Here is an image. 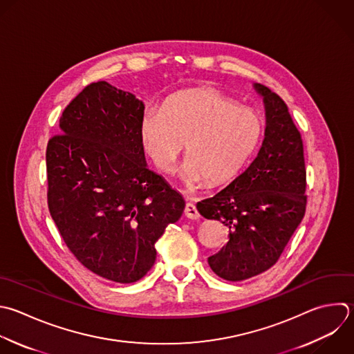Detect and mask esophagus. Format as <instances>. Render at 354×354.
<instances>
[{
	"label": "esophagus",
	"mask_w": 354,
	"mask_h": 354,
	"mask_svg": "<svg viewBox=\"0 0 354 354\" xmlns=\"http://www.w3.org/2000/svg\"><path fill=\"white\" fill-rule=\"evenodd\" d=\"M184 214H185V217H188V218H191V220L199 218V212H198V209H196V206H195L194 203H187V205H185Z\"/></svg>",
	"instance_id": "1"
}]
</instances>
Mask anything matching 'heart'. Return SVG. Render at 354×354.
I'll use <instances>...</instances> for the list:
<instances>
[{
  "label": "heart",
  "mask_w": 354,
  "mask_h": 354,
  "mask_svg": "<svg viewBox=\"0 0 354 354\" xmlns=\"http://www.w3.org/2000/svg\"><path fill=\"white\" fill-rule=\"evenodd\" d=\"M261 119L214 90H191L149 109L140 124L141 144L162 171H171L185 148L183 178L212 185L232 180L256 151Z\"/></svg>",
  "instance_id": "b5f03b06"
}]
</instances>
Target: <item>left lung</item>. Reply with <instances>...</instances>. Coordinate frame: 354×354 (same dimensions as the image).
Instances as JSON below:
<instances>
[{"instance_id":"left-lung-1","label":"left lung","mask_w":354,"mask_h":354,"mask_svg":"<svg viewBox=\"0 0 354 354\" xmlns=\"http://www.w3.org/2000/svg\"><path fill=\"white\" fill-rule=\"evenodd\" d=\"M266 109L261 148L250 166L213 198L196 203L209 220L228 228L227 245L207 259L223 279L243 281L272 267L306 212L303 141L286 104L253 84Z\"/></svg>"}]
</instances>
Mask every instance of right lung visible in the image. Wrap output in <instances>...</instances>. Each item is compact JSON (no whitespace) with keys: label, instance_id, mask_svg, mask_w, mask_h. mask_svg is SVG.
I'll list each match as a JSON object with an SVG mask.
<instances>
[{"label":"right lung","instance_id":"add662e5","mask_svg":"<svg viewBox=\"0 0 354 354\" xmlns=\"http://www.w3.org/2000/svg\"><path fill=\"white\" fill-rule=\"evenodd\" d=\"M144 102L106 82L64 111L47 145L48 209L75 257L97 275L131 283L156 260V241L185 207L148 169L140 138Z\"/></svg>","mask_w":354,"mask_h":354}]
</instances>
